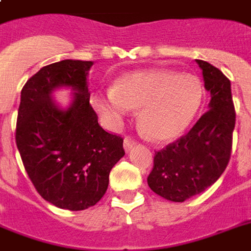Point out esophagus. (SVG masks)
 <instances>
[{
	"instance_id": "esophagus-1",
	"label": "esophagus",
	"mask_w": 251,
	"mask_h": 251,
	"mask_svg": "<svg viewBox=\"0 0 251 251\" xmlns=\"http://www.w3.org/2000/svg\"><path fill=\"white\" fill-rule=\"evenodd\" d=\"M137 145V141L131 137H126L125 141H124V147H125L126 151H130V150L134 149V146Z\"/></svg>"
}]
</instances>
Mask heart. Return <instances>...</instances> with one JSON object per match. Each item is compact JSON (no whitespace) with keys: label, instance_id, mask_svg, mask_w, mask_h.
<instances>
[{"label":"heart","instance_id":"heart-1","mask_svg":"<svg viewBox=\"0 0 251 251\" xmlns=\"http://www.w3.org/2000/svg\"><path fill=\"white\" fill-rule=\"evenodd\" d=\"M92 101L112 121L125 117L130 108H141L139 122L150 137L169 141L194 120L202 105L203 88L195 76L155 69L127 73Z\"/></svg>","mask_w":251,"mask_h":251}]
</instances>
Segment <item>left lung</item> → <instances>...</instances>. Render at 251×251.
<instances>
[{"label": "left lung", "mask_w": 251, "mask_h": 251, "mask_svg": "<svg viewBox=\"0 0 251 251\" xmlns=\"http://www.w3.org/2000/svg\"><path fill=\"white\" fill-rule=\"evenodd\" d=\"M195 61L211 94L210 109L189 133L155 152L147 177L151 190L172 202H183L216 182L232 152L236 110L230 80L206 61Z\"/></svg>", "instance_id": "8db88e82"}]
</instances>
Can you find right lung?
<instances>
[{
    "label": "right lung",
    "mask_w": 251,
    "mask_h": 251,
    "mask_svg": "<svg viewBox=\"0 0 251 251\" xmlns=\"http://www.w3.org/2000/svg\"><path fill=\"white\" fill-rule=\"evenodd\" d=\"M92 61L47 65L21 92L15 141L37 193L70 211L95 206L105 194L110 169L125 155L124 139L98 122L90 104L87 74ZM75 90L72 105L60 110L50 95L57 86Z\"/></svg>",
    "instance_id": "1"
}]
</instances>
